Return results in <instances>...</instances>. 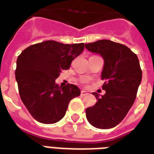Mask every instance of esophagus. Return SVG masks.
Here are the masks:
<instances>
[{"label":"esophagus","instance_id":"1","mask_svg":"<svg viewBox=\"0 0 154 154\" xmlns=\"http://www.w3.org/2000/svg\"><path fill=\"white\" fill-rule=\"evenodd\" d=\"M88 94H89V93H88V92L85 91V90H82V92H81V95H82V97L87 96Z\"/></svg>","mask_w":154,"mask_h":154}]
</instances>
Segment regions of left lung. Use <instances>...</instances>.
I'll use <instances>...</instances> for the list:
<instances>
[{"instance_id":"8db88e82","label":"left lung","mask_w":154,"mask_h":154,"mask_svg":"<svg viewBox=\"0 0 154 154\" xmlns=\"http://www.w3.org/2000/svg\"><path fill=\"white\" fill-rule=\"evenodd\" d=\"M85 47L104 60L101 78L105 81L102 89L105 91L101 97L93 93L97 101L85 110L87 120L96 128L111 129L124 119L136 99L142 77L139 60L127 46L109 40L88 43Z\"/></svg>"}]
</instances>
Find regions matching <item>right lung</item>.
<instances>
[{
  "mask_svg": "<svg viewBox=\"0 0 154 154\" xmlns=\"http://www.w3.org/2000/svg\"><path fill=\"white\" fill-rule=\"evenodd\" d=\"M84 50V43L67 45L45 41L21 52L15 71L20 99L37 122L53 124L65 115L69 101L80 96L77 85L59 87L55 80L61 70Z\"/></svg>",
  "mask_w": 154,
  "mask_h": 154,
  "instance_id": "obj_1",
  "label": "right lung"
}]
</instances>
